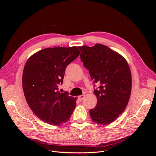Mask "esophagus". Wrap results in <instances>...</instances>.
<instances>
[{
    "instance_id": "1",
    "label": "esophagus",
    "mask_w": 156,
    "mask_h": 156,
    "mask_svg": "<svg viewBox=\"0 0 156 156\" xmlns=\"http://www.w3.org/2000/svg\"><path fill=\"white\" fill-rule=\"evenodd\" d=\"M84 98V95H81V96H79L78 97V99H79V101H81Z\"/></svg>"
}]
</instances>
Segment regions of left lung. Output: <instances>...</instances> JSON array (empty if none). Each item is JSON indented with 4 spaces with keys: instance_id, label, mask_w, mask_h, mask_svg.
I'll return each instance as SVG.
<instances>
[{
    "instance_id": "obj_1",
    "label": "left lung",
    "mask_w": 156,
    "mask_h": 156,
    "mask_svg": "<svg viewBox=\"0 0 156 156\" xmlns=\"http://www.w3.org/2000/svg\"><path fill=\"white\" fill-rule=\"evenodd\" d=\"M81 59L94 83L100 84L94 94L96 107L90 110L93 122L107 125L115 122L126 108L131 92V73L126 60L107 46H80Z\"/></svg>"
}]
</instances>
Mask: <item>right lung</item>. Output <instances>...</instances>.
Instances as JSON below:
<instances>
[{
  "label": "right lung",
  "instance_id": "1",
  "mask_svg": "<svg viewBox=\"0 0 156 156\" xmlns=\"http://www.w3.org/2000/svg\"><path fill=\"white\" fill-rule=\"evenodd\" d=\"M76 46L45 48L33 54L23 69V89L32 112L45 123L59 126L68 122L77 98L60 93L66 68L80 55Z\"/></svg>",
  "mask_w": 156,
  "mask_h": 156
}]
</instances>
